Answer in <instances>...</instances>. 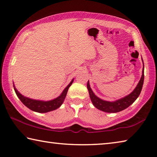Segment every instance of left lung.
Wrapping results in <instances>:
<instances>
[{"mask_svg":"<svg viewBox=\"0 0 157 157\" xmlns=\"http://www.w3.org/2000/svg\"><path fill=\"white\" fill-rule=\"evenodd\" d=\"M143 81H144V63H143V70L141 78H140L137 86L135 88L132 93H131L127 96L122 98V99L116 100L115 102H108V101H105L100 99L92 91L91 87H90L89 81L87 82V89L89 90L91 102L95 107L101 111H105V112L117 113L125 109L126 108L129 107L137 99V98L139 96L140 92H141Z\"/></svg>","mask_w":157,"mask_h":157,"instance_id":"8db88e82","label":"left lung"}]
</instances>
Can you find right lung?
I'll return each instance as SVG.
<instances>
[{
  "label": "right lung",
  "mask_w": 157,
  "mask_h": 157,
  "mask_svg": "<svg viewBox=\"0 0 157 157\" xmlns=\"http://www.w3.org/2000/svg\"><path fill=\"white\" fill-rule=\"evenodd\" d=\"M73 82V79L71 82V83L69 84L66 88L63 90L62 94H61L59 97L55 98V99L50 100V101H40V100H32L30 98H25L23 95H21L19 92H18L17 89H15L14 86V91L16 92V94L19 98L20 100L23 103V105H25L26 107L30 109L33 110L34 111L39 113H46L48 111H51L53 110L57 109V108H59L61 105H62V103L64 100L67 94L68 90L69 87L71 86Z\"/></svg>",
  "instance_id": "obj_1"
}]
</instances>
